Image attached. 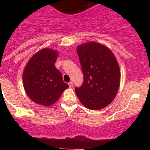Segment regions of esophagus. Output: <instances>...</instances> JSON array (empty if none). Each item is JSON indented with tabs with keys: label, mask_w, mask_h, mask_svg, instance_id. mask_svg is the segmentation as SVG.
<instances>
[{
	"label": "esophagus",
	"mask_w": 150,
	"mask_h": 150,
	"mask_svg": "<svg viewBox=\"0 0 150 150\" xmlns=\"http://www.w3.org/2000/svg\"><path fill=\"white\" fill-rule=\"evenodd\" d=\"M68 85H69V87H70V88H72L73 86H74V85H73V83H68Z\"/></svg>",
	"instance_id": "esophagus-1"
}]
</instances>
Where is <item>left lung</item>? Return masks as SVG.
I'll use <instances>...</instances> for the list:
<instances>
[{"label":"left lung","instance_id":"left-lung-1","mask_svg":"<svg viewBox=\"0 0 150 150\" xmlns=\"http://www.w3.org/2000/svg\"><path fill=\"white\" fill-rule=\"evenodd\" d=\"M84 81L75 91L85 107L103 109L115 98L120 85V69L114 54L104 45L91 41L76 47Z\"/></svg>","mask_w":150,"mask_h":150}]
</instances>
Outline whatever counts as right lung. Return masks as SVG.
Instances as JSON below:
<instances>
[{
    "instance_id": "add662e5",
    "label": "right lung",
    "mask_w": 150,
    "mask_h": 150,
    "mask_svg": "<svg viewBox=\"0 0 150 150\" xmlns=\"http://www.w3.org/2000/svg\"><path fill=\"white\" fill-rule=\"evenodd\" d=\"M58 56L57 51L44 48L36 52L26 64L22 75L23 86L29 98L36 104L50 107L69 87L55 66Z\"/></svg>"
}]
</instances>
